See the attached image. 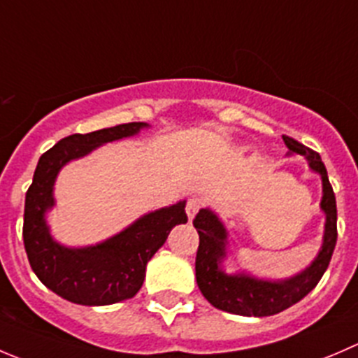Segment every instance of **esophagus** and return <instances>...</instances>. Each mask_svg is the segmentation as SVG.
Segmentation results:
<instances>
[{
  "instance_id": "34e87169",
  "label": "esophagus",
  "mask_w": 358,
  "mask_h": 358,
  "mask_svg": "<svg viewBox=\"0 0 358 358\" xmlns=\"http://www.w3.org/2000/svg\"><path fill=\"white\" fill-rule=\"evenodd\" d=\"M201 208H203V199H201V197H197V196L190 197L189 203H187V215H189L190 222L194 220V217H196L197 211H199Z\"/></svg>"
}]
</instances>
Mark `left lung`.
Returning <instances> with one entry per match:
<instances>
[{"label": "left lung", "mask_w": 358, "mask_h": 358, "mask_svg": "<svg viewBox=\"0 0 358 358\" xmlns=\"http://www.w3.org/2000/svg\"><path fill=\"white\" fill-rule=\"evenodd\" d=\"M287 155H303L311 171L322 178L320 210L325 215L324 238L317 257L308 267L297 275L283 280H267L253 276L246 271L227 273L224 262L227 259V229L217 213L210 208H203L194 218V227L199 234V248L196 255V280L201 294L217 310L227 311L241 317H269L299 303L311 292L324 276L331 262L338 239V210L336 196L329 183L327 169L320 155L299 141L283 136Z\"/></svg>", "instance_id": "8db88e82"}]
</instances>
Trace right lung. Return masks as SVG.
I'll list each match as a JSON object with an SVG mask.
<instances>
[{
  "mask_svg": "<svg viewBox=\"0 0 358 358\" xmlns=\"http://www.w3.org/2000/svg\"><path fill=\"white\" fill-rule=\"evenodd\" d=\"M145 127L150 126L129 122L89 134H71L38 161L24 206V248L40 282L69 303L106 306L136 296L148 260L164 245L169 231L187 222L183 199L145 213L124 231L96 245L66 246L52 236L47 213L55 206L54 185L59 171L101 145L136 136Z\"/></svg>",
  "mask_w": 358,
  "mask_h": 358,
  "instance_id": "right-lung-1",
  "label": "right lung"
}]
</instances>
